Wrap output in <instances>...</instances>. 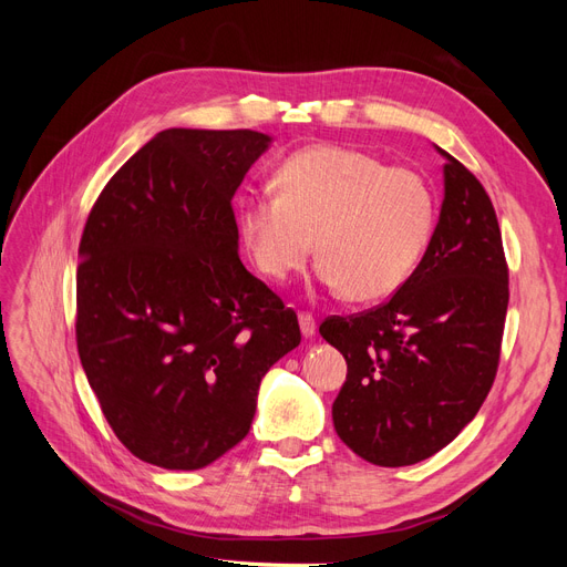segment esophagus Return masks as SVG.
<instances>
[{
	"label": "esophagus",
	"mask_w": 567,
	"mask_h": 567,
	"mask_svg": "<svg viewBox=\"0 0 567 567\" xmlns=\"http://www.w3.org/2000/svg\"><path fill=\"white\" fill-rule=\"evenodd\" d=\"M300 329H302V336H315L317 331V319L312 312H300Z\"/></svg>",
	"instance_id": "34e87169"
}]
</instances>
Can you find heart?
Here are the masks:
<instances>
[{"instance_id":"heart-1","label":"heart","mask_w":567,"mask_h":567,"mask_svg":"<svg viewBox=\"0 0 567 567\" xmlns=\"http://www.w3.org/2000/svg\"><path fill=\"white\" fill-rule=\"evenodd\" d=\"M274 182L279 194L238 203L244 244L274 281L305 267L317 236L321 281L352 300H375L411 277L431 241L435 188L409 165L323 144L290 153Z\"/></svg>"}]
</instances>
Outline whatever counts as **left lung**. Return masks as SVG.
<instances>
[{
    "instance_id": "left-lung-1",
    "label": "left lung",
    "mask_w": 567,
    "mask_h": 567,
    "mask_svg": "<svg viewBox=\"0 0 567 567\" xmlns=\"http://www.w3.org/2000/svg\"><path fill=\"white\" fill-rule=\"evenodd\" d=\"M444 200L431 244L392 298L319 333L342 352L348 379L333 425L375 466L437 454L483 406L496 379L508 307L502 229L485 186L447 151Z\"/></svg>"
}]
</instances>
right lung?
Returning a JSON list of instances; mask_svg holds the SVG:
<instances>
[{
  "instance_id": "1",
  "label": "right lung",
  "mask_w": 567,
  "mask_h": 567,
  "mask_svg": "<svg viewBox=\"0 0 567 567\" xmlns=\"http://www.w3.org/2000/svg\"><path fill=\"white\" fill-rule=\"evenodd\" d=\"M269 136L165 130L109 179L80 238L75 340L115 437L196 471L241 442L257 388L300 346L296 310L244 267L231 198Z\"/></svg>"
}]
</instances>
